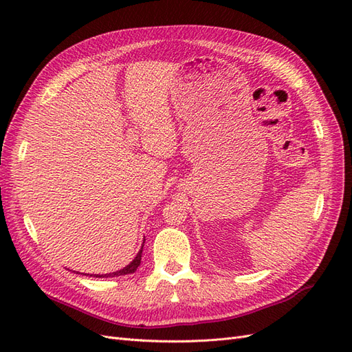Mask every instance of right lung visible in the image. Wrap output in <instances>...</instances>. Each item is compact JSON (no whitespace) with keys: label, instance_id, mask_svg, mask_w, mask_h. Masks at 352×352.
<instances>
[{"label":"right lung","instance_id":"1","mask_svg":"<svg viewBox=\"0 0 352 352\" xmlns=\"http://www.w3.org/2000/svg\"><path fill=\"white\" fill-rule=\"evenodd\" d=\"M141 257H142V250L138 252V255L135 257V260L129 264V265H126L124 269H122V270H119V272H114V273H109V274H95L94 278H114V276H123V274H131V273H133V272H136V269L140 267V264H141ZM92 276V274H91Z\"/></svg>","mask_w":352,"mask_h":352}]
</instances>
